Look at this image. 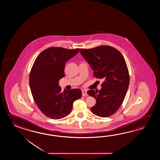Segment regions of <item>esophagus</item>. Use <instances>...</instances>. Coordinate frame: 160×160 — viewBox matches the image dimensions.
Wrapping results in <instances>:
<instances>
[{
	"instance_id": "obj_1",
	"label": "esophagus",
	"mask_w": 160,
	"mask_h": 160,
	"mask_svg": "<svg viewBox=\"0 0 160 160\" xmlns=\"http://www.w3.org/2000/svg\"><path fill=\"white\" fill-rule=\"evenodd\" d=\"M82 96H86V95H88L87 91L86 90H82Z\"/></svg>"
}]
</instances>
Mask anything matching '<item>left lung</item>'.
<instances>
[{"label":"left lung","mask_w":160,"mask_h":160,"mask_svg":"<svg viewBox=\"0 0 160 160\" xmlns=\"http://www.w3.org/2000/svg\"><path fill=\"white\" fill-rule=\"evenodd\" d=\"M79 52L93 70L94 76L104 79L99 91L88 92L96 99L91 111L101 117L112 116L122 103L129 85L125 59L118 50L109 46L81 49Z\"/></svg>","instance_id":"left-lung-1"}]
</instances>
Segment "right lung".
Listing matches in <instances>:
<instances>
[{
    "label": "right lung",
    "mask_w": 160,
    "mask_h": 160,
    "mask_svg": "<svg viewBox=\"0 0 160 160\" xmlns=\"http://www.w3.org/2000/svg\"><path fill=\"white\" fill-rule=\"evenodd\" d=\"M79 50L48 48L38 56L31 68L29 84L34 101L41 112L52 119L68 116L73 102L81 97L80 89H65L62 92L59 86V79L65 77L66 62Z\"/></svg>",
    "instance_id": "add662e5"
}]
</instances>
